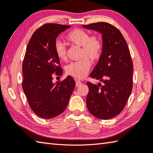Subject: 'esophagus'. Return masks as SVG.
Here are the masks:
<instances>
[{
  "instance_id": "1",
  "label": "esophagus",
  "mask_w": 153,
  "mask_h": 153,
  "mask_svg": "<svg viewBox=\"0 0 153 153\" xmlns=\"http://www.w3.org/2000/svg\"><path fill=\"white\" fill-rule=\"evenodd\" d=\"M81 84H82V82H81L79 80H77V81H76V87L80 85Z\"/></svg>"
}]
</instances>
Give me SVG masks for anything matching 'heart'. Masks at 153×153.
I'll use <instances>...</instances> for the list:
<instances>
[{
	"mask_svg": "<svg viewBox=\"0 0 153 153\" xmlns=\"http://www.w3.org/2000/svg\"><path fill=\"white\" fill-rule=\"evenodd\" d=\"M65 39L69 43L75 46L82 47L81 58L79 61L71 62L65 67L67 74L76 79L84 77L91 67L92 61H97L102 53L103 44L100 37L97 35H89L84 30L77 28L68 33ZM54 50L57 57L60 60L67 59V48L61 42L57 41L54 45Z\"/></svg>",
	"mask_w": 153,
	"mask_h": 153,
	"instance_id": "heart-1",
	"label": "heart"
}]
</instances>
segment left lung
<instances>
[{"label":"left lung","mask_w":153,"mask_h":153,"mask_svg":"<svg viewBox=\"0 0 153 153\" xmlns=\"http://www.w3.org/2000/svg\"><path fill=\"white\" fill-rule=\"evenodd\" d=\"M102 34L103 50L90 77L103 83L87 82V107L100 119H109L120 113L133 89V65L127 42L116 27L107 22L83 25Z\"/></svg>","instance_id":"8db88e82"}]
</instances>
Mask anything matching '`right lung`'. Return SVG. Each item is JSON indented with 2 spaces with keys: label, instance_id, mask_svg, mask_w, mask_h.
I'll list each match as a JSON object with an SVG mask.
<instances>
[{
  "label": "right lung",
  "instance_id": "obj_1",
  "mask_svg": "<svg viewBox=\"0 0 153 153\" xmlns=\"http://www.w3.org/2000/svg\"><path fill=\"white\" fill-rule=\"evenodd\" d=\"M70 26L47 23L36 30L29 40L22 64V89L31 109L44 119L59 115L68 105L76 83L68 76L52 82L53 74L63 71L54 45L56 38Z\"/></svg>",
  "mask_w": 153,
  "mask_h": 153
}]
</instances>
